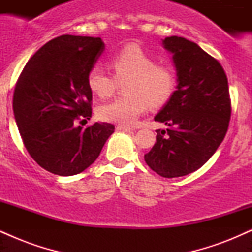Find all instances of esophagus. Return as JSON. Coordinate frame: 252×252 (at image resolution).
<instances>
[{
    "instance_id": "esophagus-1",
    "label": "esophagus",
    "mask_w": 252,
    "mask_h": 252,
    "mask_svg": "<svg viewBox=\"0 0 252 252\" xmlns=\"http://www.w3.org/2000/svg\"><path fill=\"white\" fill-rule=\"evenodd\" d=\"M117 130H120V131H132L134 128H130L126 126H117Z\"/></svg>"
}]
</instances>
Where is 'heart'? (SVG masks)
Wrapping results in <instances>:
<instances>
[{"label": "heart", "mask_w": 252, "mask_h": 252, "mask_svg": "<svg viewBox=\"0 0 252 252\" xmlns=\"http://www.w3.org/2000/svg\"><path fill=\"white\" fill-rule=\"evenodd\" d=\"M112 76L102 63H94L88 72L89 89L100 98H108L117 89V82L128 80L124 85L126 96L103 104L98 115L106 122L131 126L153 106L166 104L174 94L178 76L167 63H158L153 56L137 46H126L111 58Z\"/></svg>", "instance_id": "b5f03b06"}]
</instances>
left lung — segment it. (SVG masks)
<instances>
[{"mask_svg": "<svg viewBox=\"0 0 252 252\" xmlns=\"http://www.w3.org/2000/svg\"><path fill=\"white\" fill-rule=\"evenodd\" d=\"M163 47L173 54L178 85L154 117L167 130H156V143L144 155L148 166L163 178L195 172L216 153L231 117L227 78L218 60L195 42L169 36Z\"/></svg>", "mask_w": 252, "mask_h": 252, "instance_id": "left-lung-1", "label": "left lung"}]
</instances>
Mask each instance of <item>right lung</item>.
Returning <instances> with one entry per match:
<instances>
[{
	"label": "right lung",
	"mask_w": 252,
	"mask_h": 252,
	"mask_svg": "<svg viewBox=\"0 0 252 252\" xmlns=\"http://www.w3.org/2000/svg\"><path fill=\"white\" fill-rule=\"evenodd\" d=\"M104 51L100 37L62 35L51 40L26 63L13 98L22 141L43 169L76 175L96 161L115 126L90 120L92 91L88 72Z\"/></svg>",
	"instance_id": "obj_1"
}]
</instances>
